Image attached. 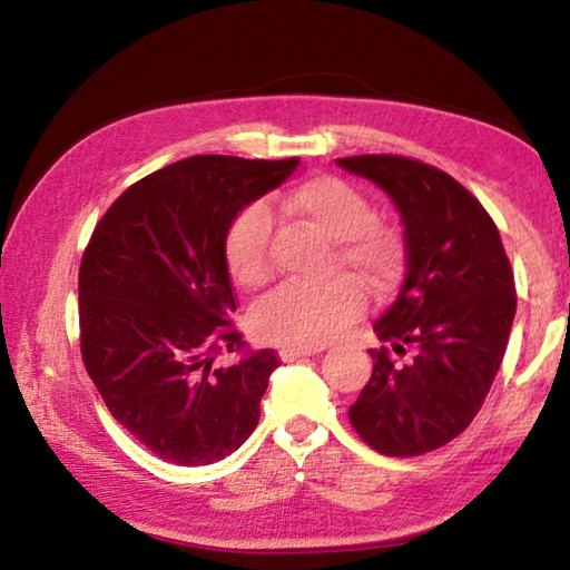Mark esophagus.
Masks as SVG:
<instances>
[{"mask_svg":"<svg viewBox=\"0 0 570 570\" xmlns=\"http://www.w3.org/2000/svg\"><path fill=\"white\" fill-rule=\"evenodd\" d=\"M320 352H322V346H282V350H278V356H282V362H296V360H304V356H314Z\"/></svg>","mask_w":570,"mask_h":570,"instance_id":"esophagus-1","label":"esophagus"}]
</instances>
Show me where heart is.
<instances>
[{
	"label": "heart",
	"mask_w": 570,
	"mask_h": 570,
	"mask_svg": "<svg viewBox=\"0 0 570 570\" xmlns=\"http://www.w3.org/2000/svg\"><path fill=\"white\" fill-rule=\"evenodd\" d=\"M282 208L336 240V262L377 292L400 278L402 236L372 218L370 200L352 183L336 176L306 178L284 193ZM268 236L272 214L264 204H250L230 220L224 236V258L238 284L258 286L266 282ZM364 306V288L352 276H334L316 286L288 282L256 304L250 324L266 342L322 346L360 320Z\"/></svg>",
	"instance_id": "1"
}]
</instances>
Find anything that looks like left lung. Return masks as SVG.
Wrapping results in <instances>:
<instances>
[{
    "mask_svg": "<svg viewBox=\"0 0 570 570\" xmlns=\"http://www.w3.org/2000/svg\"><path fill=\"white\" fill-rule=\"evenodd\" d=\"M387 193L404 228V278L374 334L372 377L350 407L352 428L382 455L448 445L475 417L503 362L515 282L488 210L455 178L400 156L336 158ZM415 350L394 365L389 350Z\"/></svg>",
    "mask_w": 570,
    "mask_h": 570,
    "instance_id": "left-lung-1",
    "label": "left lung"
}]
</instances>
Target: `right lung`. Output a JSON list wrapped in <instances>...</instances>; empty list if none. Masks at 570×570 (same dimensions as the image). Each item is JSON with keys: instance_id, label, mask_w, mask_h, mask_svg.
<instances>
[{"instance_id": "1", "label": "right lung", "mask_w": 570, "mask_h": 570, "mask_svg": "<svg viewBox=\"0 0 570 570\" xmlns=\"http://www.w3.org/2000/svg\"><path fill=\"white\" fill-rule=\"evenodd\" d=\"M298 158L193 156L115 200L80 264V350L105 404L160 460L228 458L256 430L272 350H240L224 236L240 210L292 176Z\"/></svg>"}]
</instances>
